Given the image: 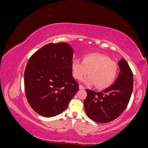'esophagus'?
I'll use <instances>...</instances> for the list:
<instances>
[{
  "label": "esophagus",
  "instance_id": "esophagus-1",
  "mask_svg": "<svg viewBox=\"0 0 148 148\" xmlns=\"http://www.w3.org/2000/svg\"><path fill=\"white\" fill-rule=\"evenodd\" d=\"M79 89H81V90H83V89H84V88L82 86V85L79 84Z\"/></svg>",
  "mask_w": 148,
  "mask_h": 148
}]
</instances>
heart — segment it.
<instances>
[{"mask_svg":"<svg viewBox=\"0 0 148 148\" xmlns=\"http://www.w3.org/2000/svg\"><path fill=\"white\" fill-rule=\"evenodd\" d=\"M117 69V65L114 61L98 53H88L83 57L82 61L75 59L71 62L73 77L80 79L88 73V77L82 81L88 85L95 84L98 89L106 88L113 83Z\"/></svg>","mask_w":148,"mask_h":148,"instance_id":"heart-1","label":"heart"}]
</instances>
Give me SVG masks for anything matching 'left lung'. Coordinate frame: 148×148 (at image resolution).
<instances>
[{
  "label": "left lung",
  "instance_id": "left-lung-1",
  "mask_svg": "<svg viewBox=\"0 0 148 148\" xmlns=\"http://www.w3.org/2000/svg\"><path fill=\"white\" fill-rule=\"evenodd\" d=\"M120 72L115 83L101 92L86 89L84 110L89 119L105 123L119 117L126 109L133 88V76L127 62H118Z\"/></svg>",
  "mask_w": 148,
  "mask_h": 148
}]
</instances>
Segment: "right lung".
<instances>
[{
    "label": "right lung",
    "mask_w": 148,
    "mask_h": 148,
    "mask_svg": "<svg viewBox=\"0 0 148 148\" xmlns=\"http://www.w3.org/2000/svg\"><path fill=\"white\" fill-rule=\"evenodd\" d=\"M73 57L71 46L59 42L46 44L29 58L24 73L26 97L38 114H60L78 91L72 76Z\"/></svg>",
    "instance_id": "right-lung-1"
}]
</instances>
